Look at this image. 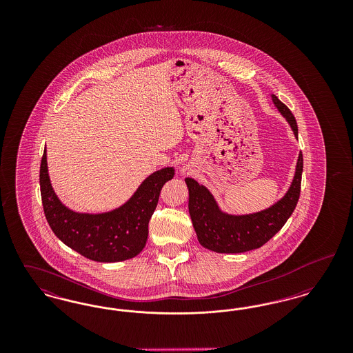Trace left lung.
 Returning <instances> with one entry per match:
<instances>
[{"label":"left lung","instance_id":"obj_1","mask_svg":"<svg viewBox=\"0 0 353 353\" xmlns=\"http://www.w3.org/2000/svg\"><path fill=\"white\" fill-rule=\"evenodd\" d=\"M272 101L298 136V124L288 107L275 95ZM303 154L299 153L296 172L282 200L269 209L248 216H229L222 213L209 190L194 181L185 179L189 189V214L193 228L203 248L216 252L234 254L259 249L276 234L296 208L302 184Z\"/></svg>","mask_w":353,"mask_h":353}]
</instances>
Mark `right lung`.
<instances>
[{"instance_id":"1","label":"right lung","mask_w":353,"mask_h":353,"mask_svg":"<svg viewBox=\"0 0 353 353\" xmlns=\"http://www.w3.org/2000/svg\"><path fill=\"white\" fill-rule=\"evenodd\" d=\"M173 176V168L152 173L130 201L112 212L103 214L75 213L62 205L51 188L45 150L39 169L43 212L54 234L85 258L97 262L131 259L144 249L148 223L157 206L161 188Z\"/></svg>"}]
</instances>
